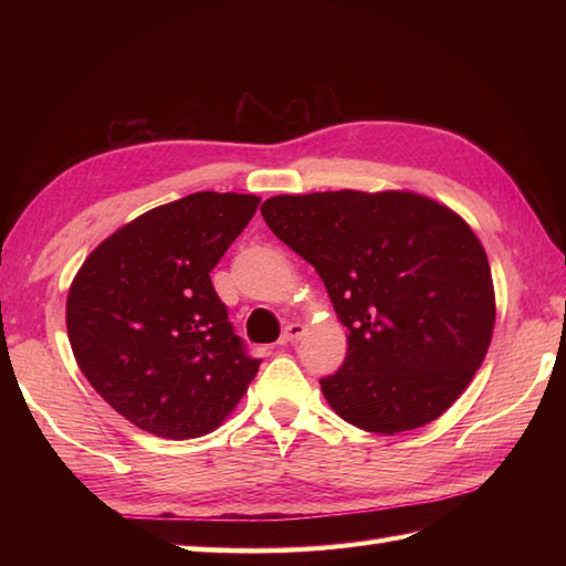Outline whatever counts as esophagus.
Returning <instances> with one entry per match:
<instances>
[{
	"label": "esophagus",
	"instance_id": "1",
	"mask_svg": "<svg viewBox=\"0 0 566 566\" xmlns=\"http://www.w3.org/2000/svg\"><path fill=\"white\" fill-rule=\"evenodd\" d=\"M302 335H304V326H302V323H290V326L284 328L280 343H282V345H286V343H294V340L302 338Z\"/></svg>",
	"mask_w": 566,
	"mask_h": 566
}]
</instances>
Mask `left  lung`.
Instances as JSON below:
<instances>
[{
	"instance_id": "obj_1",
	"label": "left lung",
	"mask_w": 566,
	"mask_h": 566,
	"mask_svg": "<svg viewBox=\"0 0 566 566\" xmlns=\"http://www.w3.org/2000/svg\"><path fill=\"white\" fill-rule=\"evenodd\" d=\"M260 211L314 264L347 328L343 367L321 379L333 411L384 436L448 411L496 323L486 252L462 216L396 189L280 195Z\"/></svg>"
}]
</instances>
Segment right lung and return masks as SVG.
Returning a JSON list of instances; mask_svg holds the SVG:
<instances>
[{
    "label": "right lung",
    "instance_id": "right-lung-1",
    "mask_svg": "<svg viewBox=\"0 0 566 566\" xmlns=\"http://www.w3.org/2000/svg\"><path fill=\"white\" fill-rule=\"evenodd\" d=\"M260 197L197 191L118 228L82 262L67 338L82 375L116 413L158 438L219 428L260 359L233 333L209 272Z\"/></svg>",
    "mask_w": 566,
    "mask_h": 566
}]
</instances>
